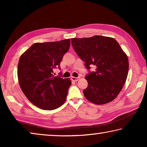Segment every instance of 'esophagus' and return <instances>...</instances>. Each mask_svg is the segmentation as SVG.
Wrapping results in <instances>:
<instances>
[{
  "label": "esophagus",
  "mask_w": 147,
  "mask_h": 147,
  "mask_svg": "<svg viewBox=\"0 0 147 147\" xmlns=\"http://www.w3.org/2000/svg\"><path fill=\"white\" fill-rule=\"evenodd\" d=\"M80 78V76H78V77H71V80H73V81H78V80Z\"/></svg>",
  "instance_id": "34e87169"
}]
</instances>
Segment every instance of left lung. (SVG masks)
I'll list each match as a JSON object with an SVG mask.
<instances>
[{"mask_svg": "<svg viewBox=\"0 0 147 147\" xmlns=\"http://www.w3.org/2000/svg\"><path fill=\"white\" fill-rule=\"evenodd\" d=\"M71 43L89 73L84 94L89 101L104 104L114 100L121 91L128 76L129 63L126 54L118 42L109 37L73 38ZM94 65L96 71H89Z\"/></svg>", "mask_w": 147, "mask_h": 147, "instance_id": "obj_1", "label": "left lung"}]
</instances>
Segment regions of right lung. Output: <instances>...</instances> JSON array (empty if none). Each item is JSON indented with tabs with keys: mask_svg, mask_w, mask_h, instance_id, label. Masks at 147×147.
<instances>
[{
	"mask_svg": "<svg viewBox=\"0 0 147 147\" xmlns=\"http://www.w3.org/2000/svg\"><path fill=\"white\" fill-rule=\"evenodd\" d=\"M70 48V39L32 45L20 57L17 76L27 98L42 109L53 110L63 105L71 85L70 78L54 76L60 69L64 54Z\"/></svg>",
	"mask_w": 147,
	"mask_h": 147,
	"instance_id": "right-lung-1",
	"label": "right lung"
}]
</instances>
